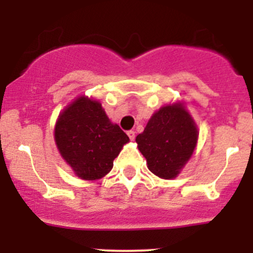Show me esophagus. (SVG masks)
<instances>
[{"instance_id":"obj_1","label":"esophagus","mask_w":253,"mask_h":253,"mask_svg":"<svg viewBox=\"0 0 253 253\" xmlns=\"http://www.w3.org/2000/svg\"><path fill=\"white\" fill-rule=\"evenodd\" d=\"M127 136L129 137V139H131V141H134V137H136V132L132 131V129H131V131L127 132Z\"/></svg>"}]
</instances>
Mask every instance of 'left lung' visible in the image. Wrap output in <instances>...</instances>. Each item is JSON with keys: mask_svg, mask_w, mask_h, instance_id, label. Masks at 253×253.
<instances>
[{"mask_svg": "<svg viewBox=\"0 0 253 253\" xmlns=\"http://www.w3.org/2000/svg\"><path fill=\"white\" fill-rule=\"evenodd\" d=\"M197 139V127L182 104L163 106L136 137L148 169L165 180L180 174L193 154Z\"/></svg>", "mask_w": 253, "mask_h": 253, "instance_id": "8db88e82", "label": "left lung"}]
</instances>
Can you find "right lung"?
Returning <instances> with one entry per match:
<instances>
[{
    "label": "right lung",
    "mask_w": 253,
    "mask_h": 253,
    "mask_svg": "<svg viewBox=\"0 0 253 253\" xmlns=\"http://www.w3.org/2000/svg\"><path fill=\"white\" fill-rule=\"evenodd\" d=\"M128 141V136L111 124L101 104L86 96L70 104L55 126V142L61 157L83 180H99L108 174Z\"/></svg>",
    "instance_id": "obj_1"
}]
</instances>
